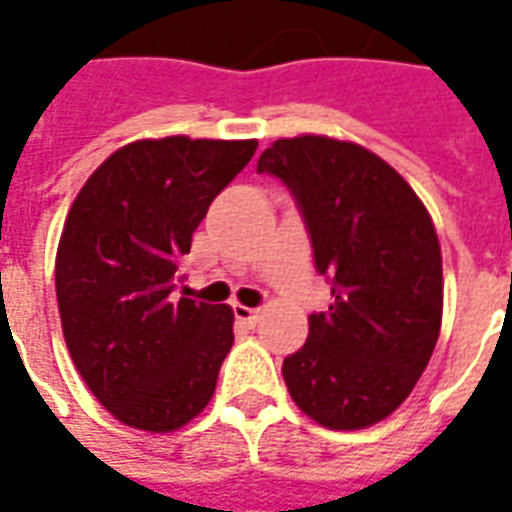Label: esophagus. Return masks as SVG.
I'll use <instances>...</instances> for the list:
<instances>
[{
	"mask_svg": "<svg viewBox=\"0 0 512 512\" xmlns=\"http://www.w3.org/2000/svg\"><path fill=\"white\" fill-rule=\"evenodd\" d=\"M233 315L238 318V321L257 323V318H260V310H252V307H244V304H233Z\"/></svg>",
	"mask_w": 512,
	"mask_h": 512,
	"instance_id": "esophagus-1",
	"label": "esophagus"
}]
</instances>
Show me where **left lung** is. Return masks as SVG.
I'll return each mask as SVG.
<instances>
[{"label":"left lung","instance_id":"1","mask_svg":"<svg viewBox=\"0 0 512 512\" xmlns=\"http://www.w3.org/2000/svg\"><path fill=\"white\" fill-rule=\"evenodd\" d=\"M296 200L332 304L312 312L307 343L285 356L296 406L323 428L389 417L428 367L441 329V249L414 189L354 142L277 139L257 161Z\"/></svg>","mask_w":512,"mask_h":512}]
</instances>
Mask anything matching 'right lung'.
Masks as SVG:
<instances>
[{
	"instance_id": "1",
	"label": "right lung",
	"mask_w": 512,
	"mask_h": 512,
	"mask_svg": "<svg viewBox=\"0 0 512 512\" xmlns=\"http://www.w3.org/2000/svg\"><path fill=\"white\" fill-rule=\"evenodd\" d=\"M255 150V139L131 142L68 211L57 249L62 334L84 384L131 428H180L216 389L233 310L178 296V268L216 194Z\"/></svg>"
}]
</instances>
